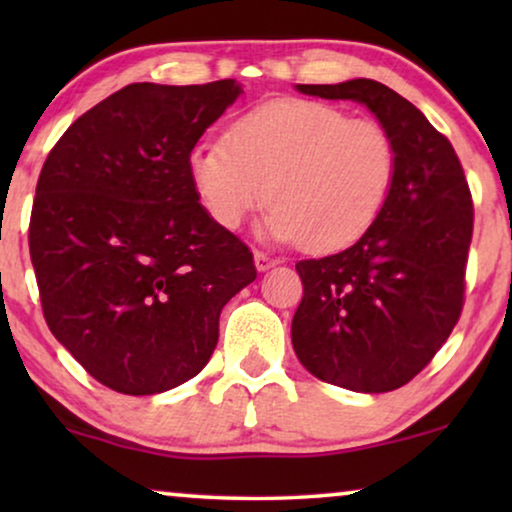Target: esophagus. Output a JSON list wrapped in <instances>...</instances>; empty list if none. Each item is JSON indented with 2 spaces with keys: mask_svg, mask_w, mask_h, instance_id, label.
<instances>
[{
  "mask_svg": "<svg viewBox=\"0 0 512 512\" xmlns=\"http://www.w3.org/2000/svg\"><path fill=\"white\" fill-rule=\"evenodd\" d=\"M254 263H256V268L258 270H270L272 268V265H275L277 261H275V258H272V256H268V254H265V251H261V249H256L254 251Z\"/></svg>",
  "mask_w": 512,
  "mask_h": 512,
  "instance_id": "obj_1",
  "label": "esophagus"
}]
</instances>
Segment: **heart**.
I'll return each mask as SVG.
<instances>
[{"label": "heart", "mask_w": 512, "mask_h": 512, "mask_svg": "<svg viewBox=\"0 0 512 512\" xmlns=\"http://www.w3.org/2000/svg\"><path fill=\"white\" fill-rule=\"evenodd\" d=\"M188 177L205 212L235 230L272 200L263 233L307 251H335L366 235L396 179L394 139L377 121L312 100L247 111L226 139L188 151Z\"/></svg>", "instance_id": "b5f03b06"}]
</instances>
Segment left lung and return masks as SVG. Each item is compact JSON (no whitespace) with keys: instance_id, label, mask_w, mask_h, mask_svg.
<instances>
[{"instance_id":"1","label":"left lung","mask_w":512,"mask_h":512,"mask_svg":"<svg viewBox=\"0 0 512 512\" xmlns=\"http://www.w3.org/2000/svg\"><path fill=\"white\" fill-rule=\"evenodd\" d=\"M298 90L366 104L394 139L396 179L359 242L296 263L303 300L293 314V349L335 387L394 391L429 366L464 310L473 237L464 167L450 139L384 83H300Z\"/></svg>"}]
</instances>
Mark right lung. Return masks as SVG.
I'll return each mask as SVG.
<instances>
[{
	"label": "right lung",
	"instance_id": "obj_1",
	"mask_svg": "<svg viewBox=\"0 0 512 512\" xmlns=\"http://www.w3.org/2000/svg\"><path fill=\"white\" fill-rule=\"evenodd\" d=\"M233 79L130 83L69 125L41 167L30 258L51 333L104 387L160 394L207 366L254 256L198 202L188 151Z\"/></svg>",
	"mask_w": 512,
	"mask_h": 512
}]
</instances>
